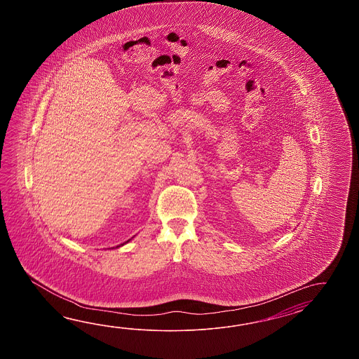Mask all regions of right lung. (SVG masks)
<instances>
[{
    "instance_id": "obj_1",
    "label": "right lung",
    "mask_w": 359,
    "mask_h": 359,
    "mask_svg": "<svg viewBox=\"0 0 359 359\" xmlns=\"http://www.w3.org/2000/svg\"><path fill=\"white\" fill-rule=\"evenodd\" d=\"M132 238H133V237H132ZM132 238H130V240H132ZM130 240H128V241H126V243H123V244L118 245V246H116V248H121V246H123V245L127 244V243H130Z\"/></svg>"
}]
</instances>
